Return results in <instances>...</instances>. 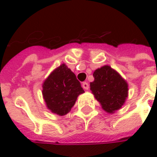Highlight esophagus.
<instances>
[{"label":"esophagus","instance_id":"34e87169","mask_svg":"<svg viewBox=\"0 0 157 157\" xmlns=\"http://www.w3.org/2000/svg\"><path fill=\"white\" fill-rule=\"evenodd\" d=\"M82 87H83L85 90H88V89H89V84H88L87 82H84V83L82 84Z\"/></svg>","mask_w":157,"mask_h":157}]
</instances>
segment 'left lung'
<instances>
[{
	"mask_svg": "<svg viewBox=\"0 0 157 157\" xmlns=\"http://www.w3.org/2000/svg\"><path fill=\"white\" fill-rule=\"evenodd\" d=\"M94 81L90 83L92 94L102 109L113 114L122 108L128 98V83L110 66H102L93 72Z\"/></svg>",
	"mask_w": 157,
	"mask_h": 157,
	"instance_id": "8db88e82",
	"label": "left lung"
}]
</instances>
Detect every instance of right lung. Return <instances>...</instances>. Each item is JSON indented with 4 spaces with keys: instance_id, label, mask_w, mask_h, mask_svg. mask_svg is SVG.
Wrapping results in <instances>:
<instances>
[{
    "instance_id": "add662e5",
    "label": "right lung",
    "mask_w": 157,
    "mask_h": 157,
    "mask_svg": "<svg viewBox=\"0 0 157 157\" xmlns=\"http://www.w3.org/2000/svg\"><path fill=\"white\" fill-rule=\"evenodd\" d=\"M85 91L76 75L66 64L55 68L42 84V95L47 109L59 116L66 115Z\"/></svg>"
}]
</instances>
